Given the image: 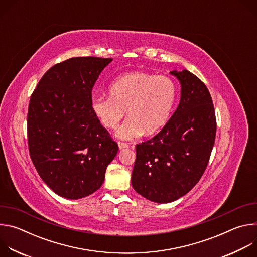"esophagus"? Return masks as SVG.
Listing matches in <instances>:
<instances>
[{
  "mask_svg": "<svg viewBox=\"0 0 257 257\" xmlns=\"http://www.w3.org/2000/svg\"><path fill=\"white\" fill-rule=\"evenodd\" d=\"M118 146H119V150L122 151L124 149H127L129 145L127 143H124V142H118Z\"/></svg>",
  "mask_w": 257,
  "mask_h": 257,
  "instance_id": "obj_1",
  "label": "esophagus"
}]
</instances>
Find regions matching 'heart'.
I'll return each mask as SVG.
<instances>
[{
  "instance_id": "heart-1",
  "label": "heart",
  "mask_w": 257,
  "mask_h": 257,
  "mask_svg": "<svg viewBox=\"0 0 257 257\" xmlns=\"http://www.w3.org/2000/svg\"><path fill=\"white\" fill-rule=\"evenodd\" d=\"M177 85L167 76L141 71L119 76L108 86L109 96L91 100L92 115L106 129H116L127 112V121L117 132L123 140L155 135L168 123L177 98Z\"/></svg>"
}]
</instances>
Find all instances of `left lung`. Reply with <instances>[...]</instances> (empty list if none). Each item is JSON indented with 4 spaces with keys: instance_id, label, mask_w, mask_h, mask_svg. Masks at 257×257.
<instances>
[{
    "instance_id": "8db88e82",
    "label": "left lung",
    "mask_w": 257,
    "mask_h": 257,
    "mask_svg": "<svg viewBox=\"0 0 257 257\" xmlns=\"http://www.w3.org/2000/svg\"><path fill=\"white\" fill-rule=\"evenodd\" d=\"M181 85L178 107L152 139L136 145L133 189L158 203L187 194L203 175L214 144L216 122L210 93L188 70L170 72Z\"/></svg>"
}]
</instances>
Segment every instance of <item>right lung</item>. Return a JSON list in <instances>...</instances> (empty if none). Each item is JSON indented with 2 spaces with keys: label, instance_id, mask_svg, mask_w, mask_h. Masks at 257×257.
<instances>
[{
  "label": "right lung",
  "instance_id": "1",
  "mask_svg": "<svg viewBox=\"0 0 257 257\" xmlns=\"http://www.w3.org/2000/svg\"><path fill=\"white\" fill-rule=\"evenodd\" d=\"M113 61L77 57L49 69L31 94L27 114L31 161L46 184L68 199L100 188L118 144L92 115L91 91Z\"/></svg>",
  "mask_w": 257,
  "mask_h": 257
}]
</instances>
